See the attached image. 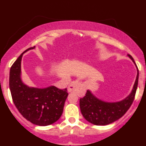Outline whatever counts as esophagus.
<instances>
[{
	"instance_id": "34e87169",
	"label": "esophagus",
	"mask_w": 146,
	"mask_h": 146,
	"mask_svg": "<svg viewBox=\"0 0 146 146\" xmlns=\"http://www.w3.org/2000/svg\"><path fill=\"white\" fill-rule=\"evenodd\" d=\"M81 87V83L79 81L75 80L73 81L68 86V91L69 92H73V91H75L77 90L80 88Z\"/></svg>"
}]
</instances>
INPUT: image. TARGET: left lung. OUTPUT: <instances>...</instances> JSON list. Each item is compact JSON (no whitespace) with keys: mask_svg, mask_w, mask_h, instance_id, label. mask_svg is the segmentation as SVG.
Masks as SVG:
<instances>
[{"mask_svg":"<svg viewBox=\"0 0 146 146\" xmlns=\"http://www.w3.org/2000/svg\"><path fill=\"white\" fill-rule=\"evenodd\" d=\"M130 58H133L129 55ZM139 72H137L133 90L129 96L123 100L115 103H108L99 100L87 91L86 96L80 99V108L82 115L88 122L97 126H104L117 121L127 112L135 97L138 85Z\"/></svg>","mask_w":146,"mask_h":146,"instance_id":"obj_1","label":"left lung"}]
</instances>
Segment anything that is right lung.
Masks as SVG:
<instances>
[{
    "instance_id": "right-lung-1",
    "label": "right lung",
    "mask_w": 146,
    "mask_h": 146,
    "mask_svg": "<svg viewBox=\"0 0 146 146\" xmlns=\"http://www.w3.org/2000/svg\"><path fill=\"white\" fill-rule=\"evenodd\" d=\"M33 47L27 49L23 53ZM23 53L10 69L9 88L13 102L20 114L30 122L38 126H48L61 116L68 96L67 89L55 86L41 89L25 86L20 79Z\"/></svg>"
}]
</instances>
